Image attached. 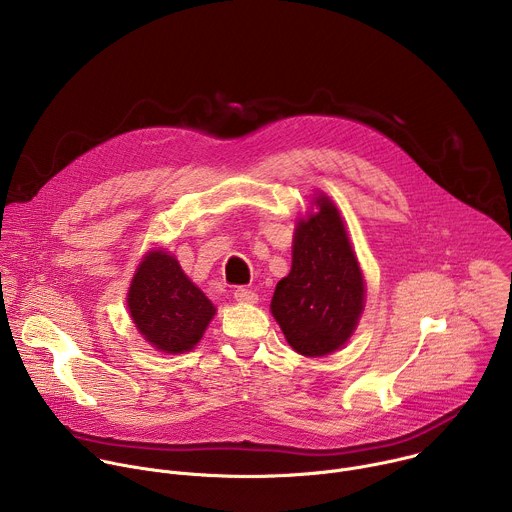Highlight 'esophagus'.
<instances>
[{
  "instance_id": "34e87169",
  "label": "esophagus",
  "mask_w": 512,
  "mask_h": 512,
  "mask_svg": "<svg viewBox=\"0 0 512 512\" xmlns=\"http://www.w3.org/2000/svg\"><path fill=\"white\" fill-rule=\"evenodd\" d=\"M235 300L241 304H257V294L247 287H237L235 289Z\"/></svg>"
}]
</instances>
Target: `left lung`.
Listing matches in <instances>:
<instances>
[{
    "label": "left lung",
    "instance_id": "left-lung-1",
    "mask_svg": "<svg viewBox=\"0 0 512 512\" xmlns=\"http://www.w3.org/2000/svg\"><path fill=\"white\" fill-rule=\"evenodd\" d=\"M314 204L296 227L291 271L275 287L271 314L296 352L326 356L358 324L364 279L334 202L320 194Z\"/></svg>",
    "mask_w": 512,
    "mask_h": 512
}]
</instances>
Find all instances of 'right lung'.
I'll return each instance as SVG.
<instances>
[{"label":"right lung","mask_w":512,"mask_h":512,"mask_svg":"<svg viewBox=\"0 0 512 512\" xmlns=\"http://www.w3.org/2000/svg\"><path fill=\"white\" fill-rule=\"evenodd\" d=\"M127 308L139 334L168 354L192 350L216 308L168 251H150L139 263L127 294Z\"/></svg>","instance_id":"obj_1"}]
</instances>
